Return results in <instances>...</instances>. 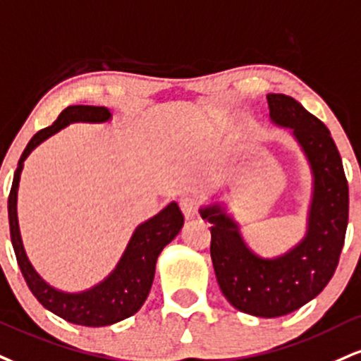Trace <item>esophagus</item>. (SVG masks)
I'll use <instances>...</instances> for the list:
<instances>
[{"instance_id": "esophagus-1", "label": "esophagus", "mask_w": 361, "mask_h": 361, "mask_svg": "<svg viewBox=\"0 0 361 361\" xmlns=\"http://www.w3.org/2000/svg\"><path fill=\"white\" fill-rule=\"evenodd\" d=\"M180 208L183 212V215L186 219H193L198 212V202L197 198L193 197H183L180 200Z\"/></svg>"}]
</instances>
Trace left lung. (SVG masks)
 <instances>
[{
    "label": "left lung",
    "instance_id": "left-lung-1",
    "mask_svg": "<svg viewBox=\"0 0 361 361\" xmlns=\"http://www.w3.org/2000/svg\"><path fill=\"white\" fill-rule=\"evenodd\" d=\"M267 104L271 119L293 129L314 176L306 237L281 257L260 259L222 207L200 214L212 224L210 255L224 296L247 314L277 318L318 296L336 271L348 225V181L338 147L318 117L284 94H269Z\"/></svg>",
    "mask_w": 361,
    "mask_h": 361
}]
</instances>
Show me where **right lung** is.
I'll return each instance as SVG.
<instances>
[{
  "label": "right lung",
  "instance_id": "add662e5",
  "mask_svg": "<svg viewBox=\"0 0 361 361\" xmlns=\"http://www.w3.org/2000/svg\"><path fill=\"white\" fill-rule=\"evenodd\" d=\"M109 119L111 112L106 107L68 106L67 109H63L54 124L38 131L30 139L18 161L10 197H8L11 244L15 249L21 274L27 281L33 296L42 302V306H45L47 310L68 321V323L92 328L109 326V324L129 318L139 311V307L142 306L147 294H149L151 284H153L158 255L183 227L185 216L181 214L180 207L175 202L169 203L158 215L139 225L133 238L129 240L123 259L119 260L114 272L106 281H102L92 289L84 290V293L68 294L47 284L30 264L20 237L18 216H16V195H18L23 161L40 142L71 123H79V121L80 123H106Z\"/></svg>",
  "mask_w": 361,
  "mask_h": 361
}]
</instances>
